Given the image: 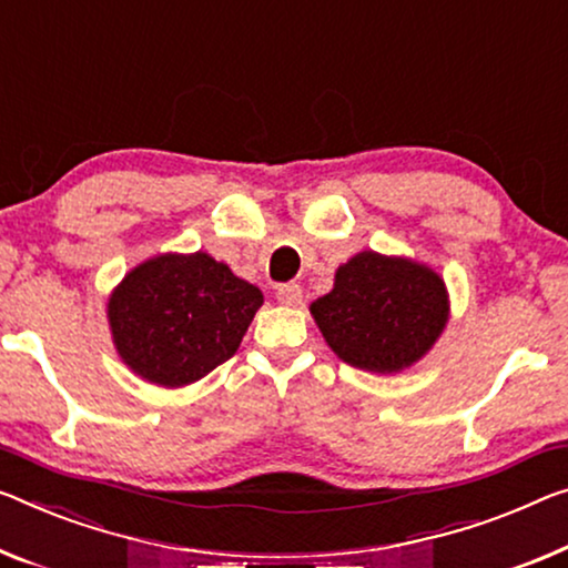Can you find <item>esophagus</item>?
Segmentation results:
<instances>
[{"mask_svg": "<svg viewBox=\"0 0 568 568\" xmlns=\"http://www.w3.org/2000/svg\"><path fill=\"white\" fill-rule=\"evenodd\" d=\"M276 300L286 304V307H294V304L302 302V286L300 284H282L276 286Z\"/></svg>", "mask_w": 568, "mask_h": 568, "instance_id": "esophagus-1", "label": "esophagus"}]
</instances>
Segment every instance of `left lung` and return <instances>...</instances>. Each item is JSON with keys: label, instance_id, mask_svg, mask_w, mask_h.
I'll list each match as a JSON object with an SVG mask.
<instances>
[{"label": "left lung", "instance_id": "1", "mask_svg": "<svg viewBox=\"0 0 568 568\" xmlns=\"http://www.w3.org/2000/svg\"><path fill=\"white\" fill-rule=\"evenodd\" d=\"M327 345L371 373L416 363L447 325V290L432 268L363 251L337 268L335 290L312 304Z\"/></svg>", "mask_w": 568, "mask_h": 568}]
</instances>
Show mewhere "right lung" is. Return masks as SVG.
Segmentation results:
<instances>
[{
	"label": "right lung",
	"mask_w": 568,
	"mask_h": 568,
	"mask_svg": "<svg viewBox=\"0 0 568 568\" xmlns=\"http://www.w3.org/2000/svg\"><path fill=\"white\" fill-rule=\"evenodd\" d=\"M264 296L200 251L136 266L111 294L113 343L156 386H187L233 357Z\"/></svg>",
	"instance_id": "add662e5"
}]
</instances>
